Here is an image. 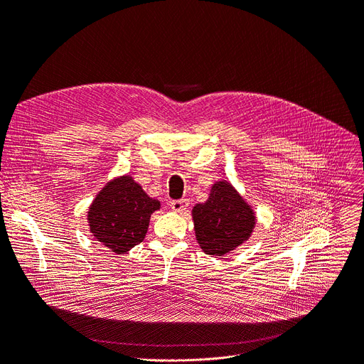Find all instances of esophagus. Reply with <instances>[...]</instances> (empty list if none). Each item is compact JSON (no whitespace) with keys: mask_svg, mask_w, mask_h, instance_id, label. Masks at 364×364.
<instances>
[{"mask_svg":"<svg viewBox=\"0 0 364 364\" xmlns=\"http://www.w3.org/2000/svg\"><path fill=\"white\" fill-rule=\"evenodd\" d=\"M171 208L173 213H183L188 207V200L187 199H178V200H172Z\"/></svg>","mask_w":364,"mask_h":364,"instance_id":"1","label":"esophagus"}]
</instances>
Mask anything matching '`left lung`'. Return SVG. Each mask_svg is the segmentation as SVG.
<instances>
[{"label": "left lung", "mask_w": 364, "mask_h": 364, "mask_svg": "<svg viewBox=\"0 0 364 364\" xmlns=\"http://www.w3.org/2000/svg\"><path fill=\"white\" fill-rule=\"evenodd\" d=\"M192 217L198 244L218 257L244 244L256 226L255 211L226 180L213 184L208 200L196 203Z\"/></svg>", "instance_id": "8db88e82"}]
</instances>
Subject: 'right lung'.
Listing matches in <instances>:
<instances>
[{
    "instance_id": "obj_1",
    "label": "right lung",
    "mask_w": 364,
    "mask_h": 364,
    "mask_svg": "<svg viewBox=\"0 0 364 364\" xmlns=\"http://www.w3.org/2000/svg\"><path fill=\"white\" fill-rule=\"evenodd\" d=\"M161 202L150 198L129 176L114 178L104 186L89 207L90 233L116 255H124L143 242L150 217Z\"/></svg>"
}]
</instances>
